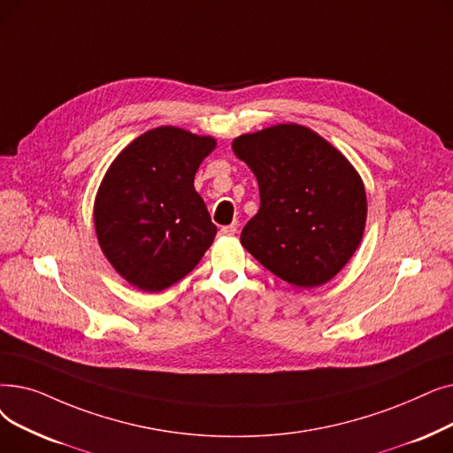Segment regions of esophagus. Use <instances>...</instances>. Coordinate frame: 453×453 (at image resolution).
<instances>
[{"label": "esophagus", "mask_w": 453, "mask_h": 453, "mask_svg": "<svg viewBox=\"0 0 453 453\" xmlns=\"http://www.w3.org/2000/svg\"><path fill=\"white\" fill-rule=\"evenodd\" d=\"M234 233H237V226H224L220 229V234H224V237H233Z\"/></svg>", "instance_id": "1"}]
</instances>
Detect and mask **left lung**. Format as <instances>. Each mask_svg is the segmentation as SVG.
Wrapping results in <instances>:
<instances>
[{"mask_svg": "<svg viewBox=\"0 0 453 453\" xmlns=\"http://www.w3.org/2000/svg\"><path fill=\"white\" fill-rule=\"evenodd\" d=\"M233 151L255 173L261 207L241 233L265 268L298 288L327 283L356 253L366 222L357 170L319 133L280 124L241 134Z\"/></svg>", "mask_w": 453, "mask_h": 453, "instance_id": "1", "label": "left lung"}]
</instances>
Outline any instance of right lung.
<instances>
[{
	"label": "right lung",
	"mask_w": 453,
	"mask_h": 453,
	"mask_svg": "<svg viewBox=\"0 0 453 453\" xmlns=\"http://www.w3.org/2000/svg\"><path fill=\"white\" fill-rule=\"evenodd\" d=\"M212 136L163 126L112 161L94 203L97 242L133 287L161 292L183 280L212 244L216 226L194 175Z\"/></svg>",
	"instance_id": "obj_1"
}]
</instances>
